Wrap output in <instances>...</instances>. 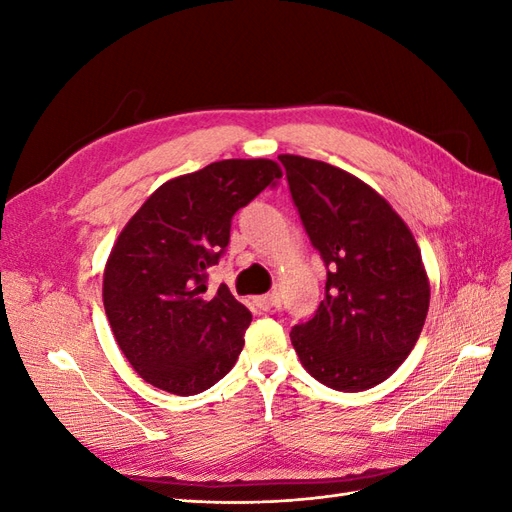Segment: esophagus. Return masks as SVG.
<instances>
[{
	"mask_svg": "<svg viewBox=\"0 0 512 512\" xmlns=\"http://www.w3.org/2000/svg\"><path fill=\"white\" fill-rule=\"evenodd\" d=\"M254 303H256L260 309H265V312H269V309L280 305V292L273 290V292H269V294H262V297H256V299H254Z\"/></svg>",
	"mask_w": 512,
	"mask_h": 512,
	"instance_id": "34e87169",
	"label": "esophagus"
}]
</instances>
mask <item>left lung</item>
I'll use <instances>...</instances> for the list:
<instances>
[{"instance_id": "8db88e82", "label": "left lung", "mask_w": 512, "mask_h": 512, "mask_svg": "<svg viewBox=\"0 0 512 512\" xmlns=\"http://www.w3.org/2000/svg\"><path fill=\"white\" fill-rule=\"evenodd\" d=\"M280 162L309 241L327 267L324 299L290 342L307 374L365 391L408 359L429 309V280L406 222L367 183L320 160Z\"/></svg>"}]
</instances>
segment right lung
<instances>
[{
  "label": "right lung",
  "mask_w": 512,
  "mask_h": 512,
  "mask_svg": "<svg viewBox=\"0 0 512 512\" xmlns=\"http://www.w3.org/2000/svg\"><path fill=\"white\" fill-rule=\"evenodd\" d=\"M282 177L273 160H222L162 183L119 232L102 299L121 352L145 382L196 395L222 380L243 350L252 314L207 269L230 241V222Z\"/></svg>",
  "instance_id": "obj_1"
}]
</instances>
